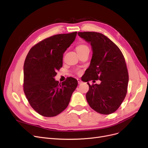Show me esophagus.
<instances>
[{"label":"esophagus","instance_id":"obj_1","mask_svg":"<svg viewBox=\"0 0 148 148\" xmlns=\"http://www.w3.org/2000/svg\"><path fill=\"white\" fill-rule=\"evenodd\" d=\"M77 81H78V83H79V84H81V83H82V81L80 79H77Z\"/></svg>","mask_w":148,"mask_h":148}]
</instances>
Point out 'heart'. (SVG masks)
<instances>
[{
	"label": "heart",
	"mask_w": 148,
	"mask_h": 148,
	"mask_svg": "<svg viewBox=\"0 0 148 148\" xmlns=\"http://www.w3.org/2000/svg\"><path fill=\"white\" fill-rule=\"evenodd\" d=\"M86 48H88V46L85 45H79L77 47V48H76L77 52L78 53V52H79V51H82L83 49H85ZM79 73L80 72H79Z\"/></svg>",
	"instance_id": "1"
}]
</instances>
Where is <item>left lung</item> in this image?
Listing matches in <instances>:
<instances>
[{"instance_id": "1", "label": "left lung", "mask_w": 148, "mask_h": 148, "mask_svg": "<svg viewBox=\"0 0 148 148\" xmlns=\"http://www.w3.org/2000/svg\"><path fill=\"white\" fill-rule=\"evenodd\" d=\"M78 35L91 43L93 52L84 80H101L99 85L87 83L86 100L96 112L112 114L117 110L127 93L129 75L125 57L116 45L103 34L79 32Z\"/></svg>"}]
</instances>
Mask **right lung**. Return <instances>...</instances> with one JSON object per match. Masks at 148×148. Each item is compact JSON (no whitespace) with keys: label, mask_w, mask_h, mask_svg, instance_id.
I'll use <instances>...</instances> for the list:
<instances>
[{"label":"right lung","mask_w":148,"mask_h":148,"mask_svg":"<svg viewBox=\"0 0 148 148\" xmlns=\"http://www.w3.org/2000/svg\"><path fill=\"white\" fill-rule=\"evenodd\" d=\"M77 32L56 34L36 44L23 66V91L31 106L44 117L56 116L67 108L78 82L67 77L59 84L54 77L63 65V53L74 41Z\"/></svg>","instance_id":"1"}]
</instances>
